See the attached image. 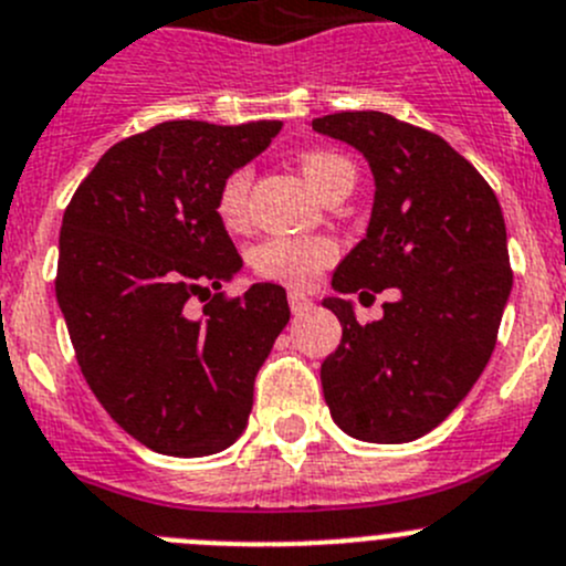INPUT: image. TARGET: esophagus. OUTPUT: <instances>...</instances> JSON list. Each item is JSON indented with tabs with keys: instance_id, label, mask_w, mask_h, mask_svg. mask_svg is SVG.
<instances>
[{
	"instance_id": "obj_1",
	"label": "esophagus",
	"mask_w": 566,
	"mask_h": 566,
	"mask_svg": "<svg viewBox=\"0 0 566 566\" xmlns=\"http://www.w3.org/2000/svg\"><path fill=\"white\" fill-rule=\"evenodd\" d=\"M287 301H290V310H293V315H307L310 310H313V298L304 293H295V290L287 295Z\"/></svg>"
}]
</instances>
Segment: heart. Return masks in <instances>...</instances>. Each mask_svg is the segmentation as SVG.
I'll list each match as a JSON object with an SVG mask.
<instances>
[{
    "instance_id": "1",
    "label": "heart",
    "mask_w": 566,
    "mask_h": 566,
    "mask_svg": "<svg viewBox=\"0 0 566 566\" xmlns=\"http://www.w3.org/2000/svg\"><path fill=\"white\" fill-rule=\"evenodd\" d=\"M301 172L315 192L326 195V189L337 178L355 170L337 153L313 150L301 156ZM248 189H251V172L248 170L231 172L223 181L218 192V214L226 226H240L245 220ZM335 242L326 240V237H268L251 248L248 262H251L256 276L287 284V287H310L335 259Z\"/></svg>"
}]
</instances>
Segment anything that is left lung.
Wrapping results in <instances>:
<instances>
[{
	"label": "left lung",
	"instance_id": "1",
	"mask_svg": "<svg viewBox=\"0 0 566 566\" xmlns=\"http://www.w3.org/2000/svg\"><path fill=\"white\" fill-rule=\"evenodd\" d=\"M313 130L366 156L374 206L324 307L343 326L321 366L335 424L371 443H405L441 424L472 390L497 343L514 273L503 209L441 136L382 111H343ZM394 286L386 315L363 327L343 292Z\"/></svg>",
	"mask_w": 566,
	"mask_h": 566
}]
</instances>
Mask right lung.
Listing matches in <instances>:
<instances>
[{
    "mask_svg": "<svg viewBox=\"0 0 566 566\" xmlns=\"http://www.w3.org/2000/svg\"><path fill=\"white\" fill-rule=\"evenodd\" d=\"M279 130L276 119L161 123L116 142L63 211L55 295L77 363L147 450L214 455L245 430L253 379L290 307L271 282L220 293L242 259L218 192ZM195 297L207 301L200 316Z\"/></svg>",
    "mask_w": 566,
    "mask_h": 566,
    "instance_id": "obj_1",
    "label": "right lung"
}]
</instances>
